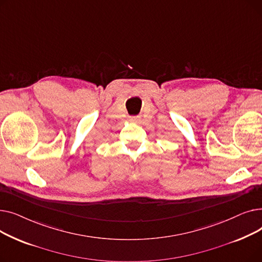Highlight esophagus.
<instances>
[{"label":"esophagus","mask_w":262,"mask_h":262,"mask_svg":"<svg viewBox=\"0 0 262 262\" xmlns=\"http://www.w3.org/2000/svg\"><path fill=\"white\" fill-rule=\"evenodd\" d=\"M141 120V118L139 116H132L129 117V121L130 122H139Z\"/></svg>","instance_id":"esophagus-1"}]
</instances>
